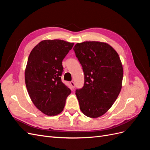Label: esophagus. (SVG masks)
Masks as SVG:
<instances>
[{"label": "esophagus", "mask_w": 150, "mask_h": 150, "mask_svg": "<svg viewBox=\"0 0 150 150\" xmlns=\"http://www.w3.org/2000/svg\"><path fill=\"white\" fill-rule=\"evenodd\" d=\"M70 84H71V86L72 89H74L75 88V84L73 82V81H71V82H70Z\"/></svg>", "instance_id": "34e87169"}]
</instances>
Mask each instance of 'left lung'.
I'll list each match as a JSON object with an SVG mask.
<instances>
[{
  "instance_id": "left-lung-1",
  "label": "left lung",
  "mask_w": 150,
  "mask_h": 150,
  "mask_svg": "<svg viewBox=\"0 0 150 150\" xmlns=\"http://www.w3.org/2000/svg\"><path fill=\"white\" fill-rule=\"evenodd\" d=\"M83 67L84 84L76 90L80 110L96 118L110 110L121 91L123 68L110 45L98 41L77 43L73 48Z\"/></svg>"
}]
</instances>
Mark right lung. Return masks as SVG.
Listing matches in <instances>:
<instances>
[{"mask_svg": "<svg viewBox=\"0 0 150 150\" xmlns=\"http://www.w3.org/2000/svg\"><path fill=\"white\" fill-rule=\"evenodd\" d=\"M74 43L44 40L32 50L25 70L28 92L35 107L47 116L59 114L71 90L63 83L62 60Z\"/></svg>", "mask_w": 150, "mask_h": 150, "instance_id": "right-lung-1", "label": "right lung"}]
</instances>
